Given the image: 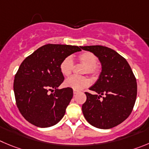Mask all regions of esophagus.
<instances>
[{"mask_svg":"<svg viewBox=\"0 0 149 149\" xmlns=\"http://www.w3.org/2000/svg\"><path fill=\"white\" fill-rule=\"evenodd\" d=\"M78 93H79V90H73V94H74V95H76V94H77Z\"/></svg>","mask_w":149,"mask_h":149,"instance_id":"34e87169","label":"esophagus"}]
</instances>
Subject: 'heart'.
I'll list each match as a JSON object with an SVG mask.
<instances>
[{"instance_id":"b5f03b06","label":"heart","mask_w":149,"mask_h":149,"mask_svg":"<svg viewBox=\"0 0 149 149\" xmlns=\"http://www.w3.org/2000/svg\"><path fill=\"white\" fill-rule=\"evenodd\" d=\"M78 59L82 65L85 66L84 69V73L95 76L98 73V68L96 63L98 59L94 54L88 51L81 53L78 56ZM73 60L71 56H67L61 62L59 65V70L63 76H70L73 70ZM90 80L85 76L78 77L71 76L64 81V86L65 87L71 88L73 90H81L86 88L90 85Z\"/></svg>"}]
</instances>
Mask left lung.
<instances>
[{
  "instance_id": "1",
  "label": "left lung",
  "mask_w": 149,
  "mask_h": 149,
  "mask_svg": "<svg viewBox=\"0 0 149 149\" xmlns=\"http://www.w3.org/2000/svg\"><path fill=\"white\" fill-rule=\"evenodd\" d=\"M80 48L95 54L101 65L98 80L89 88L96 94L85 93L83 115L90 124L98 129L115 127L127 118L135 104L137 82L131 67L122 56L107 47Z\"/></svg>"
}]
</instances>
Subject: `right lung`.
Masks as SVG:
<instances>
[{"mask_svg":"<svg viewBox=\"0 0 149 149\" xmlns=\"http://www.w3.org/2000/svg\"><path fill=\"white\" fill-rule=\"evenodd\" d=\"M81 51L78 46L48 44L23 60L15 76L14 93L19 111L29 123L47 128L63 118L73 92L68 87L59 89L65 79L59 65L65 57Z\"/></svg>","mask_w":149,"mask_h":149,"instance_id":"1","label":"right lung"}]
</instances>
